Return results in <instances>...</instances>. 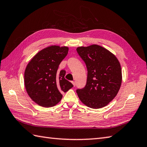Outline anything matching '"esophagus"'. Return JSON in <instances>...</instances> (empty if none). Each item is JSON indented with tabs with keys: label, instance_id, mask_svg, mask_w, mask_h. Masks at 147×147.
I'll return each instance as SVG.
<instances>
[{
	"label": "esophagus",
	"instance_id": "1",
	"mask_svg": "<svg viewBox=\"0 0 147 147\" xmlns=\"http://www.w3.org/2000/svg\"><path fill=\"white\" fill-rule=\"evenodd\" d=\"M72 83H73V85L74 86H75V85H76L75 82H72Z\"/></svg>",
	"mask_w": 147,
	"mask_h": 147
}]
</instances>
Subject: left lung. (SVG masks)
I'll return each mask as SVG.
<instances>
[{
  "label": "left lung",
  "mask_w": 147,
  "mask_h": 147,
  "mask_svg": "<svg viewBox=\"0 0 147 147\" xmlns=\"http://www.w3.org/2000/svg\"><path fill=\"white\" fill-rule=\"evenodd\" d=\"M76 51L88 71L85 88L76 90L79 98L90 108L104 107L120 89L122 71L119 62L112 53L98 45L79 47Z\"/></svg>",
  "instance_id": "8db88e82"
}]
</instances>
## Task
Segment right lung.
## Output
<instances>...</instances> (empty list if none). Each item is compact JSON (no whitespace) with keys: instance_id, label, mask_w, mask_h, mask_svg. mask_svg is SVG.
Instances as JSON below:
<instances>
[{"instance_id":"add662e5","label":"right lung","mask_w":147,"mask_h":147,"mask_svg":"<svg viewBox=\"0 0 147 147\" xmlns=\"http://www.w3.org/2000/svg\"><path fill=\"white\" fill-rule=\"evenodd\" d=\"M68 51L67 47L49 46L37 53L27 65L24 76L26 90L32 100L42 107L57 104L62 93L73 86L65 79V71H57Z\"/></svg>"}]
</instances>
